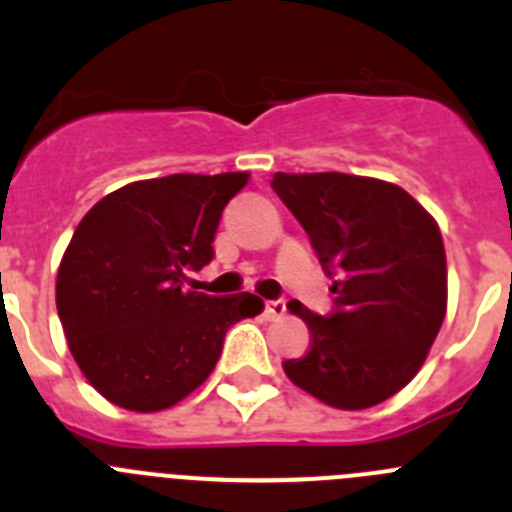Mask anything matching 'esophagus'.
I'll return each mask as SVG.
<instances>
[{"mask_svg":"<svg viewBox=\"0 0 512 512\" xmlns=\"http://www.w3.org/2000/svg\"><path fill=\"white\" fill-rule=\"evenodd\" d=\"M266 318L274 320V318H282L284 312H287V302L284 300H269L266 302Z\"/></svg>","mask_w":512,"mask_h":512,"instance_id":"esophagus-1","label":"esophagus"}]
</instances>
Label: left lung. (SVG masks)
<instances>
[{"label":"left lung","mask_w":512,"mask_h":512,"mask_svg":"<svg viewBox=\"0 0 512 512\" xmlns=\"http://www.w3.org/2000/svg\"><path fill=\"white\" fill-rule=\"evenodd\" d=\"M271 189L323 269L338 274L330 315L292 307L310 328V351L284 372L330 408L379 405L418 374L446 315L438 223L405 189L369 176L277 171Z\"/></svg>","instance_id":"8db88e82"}]
</instances>
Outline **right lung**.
Returning a JSON list of instances; mask_svg holds the SVG:
<instances>
[{"mask_svg": "<svg viewBox=\"0 0 512 512\" xmlns=\"http://www.w3.org/2000/svg\"><path fill=\"white\" fill-rule=\"evenodd\" d=\"M246 171L171 174L115 189L81 217L56 279L71 356L94 390L133 413L176 405L210 377L233 323L264 302L184 287L210 264Z\"/></svg>", "mask_w": 512, "mask_h": 512, "instance_id": "1", "label": "right lung"}]
</instances>
